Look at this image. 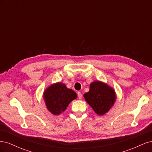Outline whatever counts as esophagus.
<instances>
[{
  "label": "esophagus",
  "instance_id": "1",
  "mask_svg": "<svg viewBox=\"0 0 152 152\" xmlns=\"http://www.w3.org/2000/svg\"><path fill=\"white\" fill-rule=\"evenodd\" d=\"M77 96H78V98L79 99H81L82 98V94H81V93L80 92H78L77 93Z\"/></svg>",
  "mask_w": 152,
  "mask_h": 152
}]
</instances>
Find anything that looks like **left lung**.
I'll list each match as a JSON object with an SVG mask.
<instances>
[{"label": "left lung", "instance_id": "obj_1", "mask_svg": "<svg viewBox=\"0 0 152 152\" xmlns=\"http://www.w3.org/2000/svg\"><path fill=\"white\" fill-rule=\"evenodd\" d=\"M84 97L99 115L107 113L113 105L116 99L115 93L112 87L100 81L91 83L89 91L84 94Z\"/></svg>", "mask_w": 152, "mask_h": 152}]
</instances>
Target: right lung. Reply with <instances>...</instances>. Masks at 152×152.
<instances>
[{"mask_svg":"<svg viewBox=\"0 0 152 152\" xmlns=\"http://www.w3.org/2000/svg\"><path fill=\"white\" fill-rule=\"evenodd\" d=\"M76 98L75 92L68 89L62 83L51 85L45 91L44 94L47 108L54 115H59L65 111L69 103Z\"/></svg>","mask_w":152,"mask_h":152,"instance_id":"obj_1","label":"right lung"}]
</instances>
